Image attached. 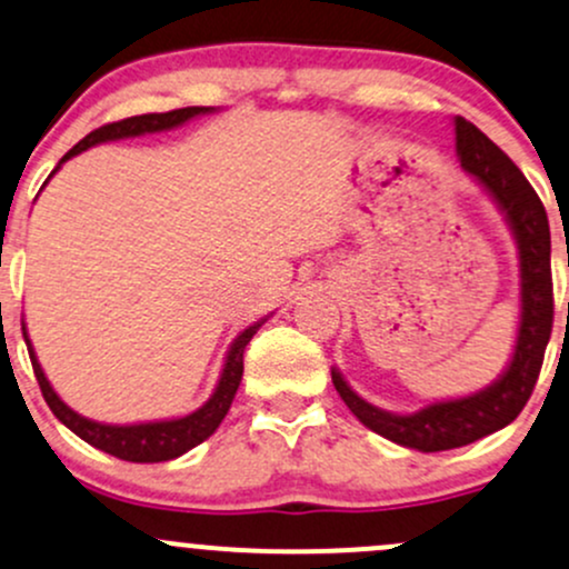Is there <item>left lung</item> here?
I'll return each instance as SVG.
<instances>
[{
  "instance_id": "left-lung-1",
  "label": "left lung",
  "mask_w": 569,
  "mask_h": 569,
  "mask_svg": "<svg viewBox=\"0 0 569 569\" xmlns=\"http://www.w3.org/2000/svg\"><path fill=\"white\" fill-rule=\"evenodd\" d=\"M457 156L462 169L487 188L506 214L521 268V317L516 349L506 373L481 392L430 403L417 413H389L362 400L333 368V385L349 411L368 430L417 451H449L491 436L513 422L527 406L540 376L542 355L553 328L551 231L546 207L506 152L470 120L455 118Z\"/></svg>"
}]
</instances>
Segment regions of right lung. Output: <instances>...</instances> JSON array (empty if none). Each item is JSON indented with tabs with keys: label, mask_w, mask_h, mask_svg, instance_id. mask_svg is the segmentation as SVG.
Masks as SVG:
<instances>
[{
	"label": "right lung",
	"mask_w": 569,
	"mask_h": 569,
	"mask_svg": "<svg viewBox=\"0 0 569 569\" xmlns=\"http://www.w3.org/2000/svg\"><path fill=\"white\" fill-rule=\"evenodd\" d=\"M203 112H212V110H209V107H182V110H171V112L133 114V118L118 120V123L101 126V129L88 133L86 139H80V142L61 158L59 166L53 169V174L61 169L63 161L80 156V152L88 150V147L101 144V142H114V139H129V137H142V133L177 129V126H182L184 120L196 118V114H203ZM263 322L266 319H260V322L250 325L244 333L236 336L231 349H228L220 381H217V389L207 403L196 408V411L188 413V417L163 419V422H144V425H101V422H93V419L80 417L78 411H72V408L63 403L59 395L53 392L50 381L44 379L42 366L37 362L34 349H31L27 328H23V338H27L31 368H34L37 381H40L44 403L50 406V411L56 413V419H59L61 425H67L69 430H72L78 438L86 440V443H91L96 449L107 451V455L118 459H126V462H166V459L182 457L184 451H190L193 446H199L201 440H207L217 427H220L222 419H226L228 408L233 403L236 389L241 385V373H244V349Z\"/></svg>",
	"instance_id": "obj_1"
}]
</instances>
